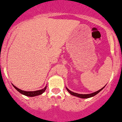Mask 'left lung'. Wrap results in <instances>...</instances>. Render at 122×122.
I'll use <instances>...</instances> for the list:
<instances>
[{"instance_id":"8db88e82","label":"left lung","mask_w":122,"mask_h":122,"mask_svg":"<svg viewBox=\"0 0 122 122\" xmlns=\"http://www.w3.org/2000/svg\"><path fill=\"white\" fill-rule=\"evenodd\" d=\"M105 87V86H104L103 88H102L101 89H100L99 91H97V92H95L94 93H92V94H77V93H75V92H72V91H71L70 90L68 89L66 87V89L67 90V91L69 92L70 94H71V95H74V96H76V97H80V98H90V97H92L94 96V95H97V94H98V93H99L101 91H102L103 89Z\"/></svg>"}]
</instances>
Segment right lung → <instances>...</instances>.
Here are the masks:
<instances>
[{
	"instance_id": "right-lung-1",
	"label": "right lung",
	"mask_w": 122,
	"mask_h": 122,
	"mask_svg": "<svg viewBox=\"0 0 122 122\" xmlns=\"http://www.w3.org/2000/svg\"><path fill=\"white\" fill-rule=\"evenodd\" d=\"M13 87H15V88L16 89L17 91H18V92H19L20 94H23V95H26V96H28V97H35V96H37V95H41V94H42V93H43L44 92L46 91V87H47V86H46V87H44L43 89L39 90V91H28V92H27V91H22V90L19 89H18L17 87H16V86H15L13 85Z\"/></svg>"
}]
</instances>
